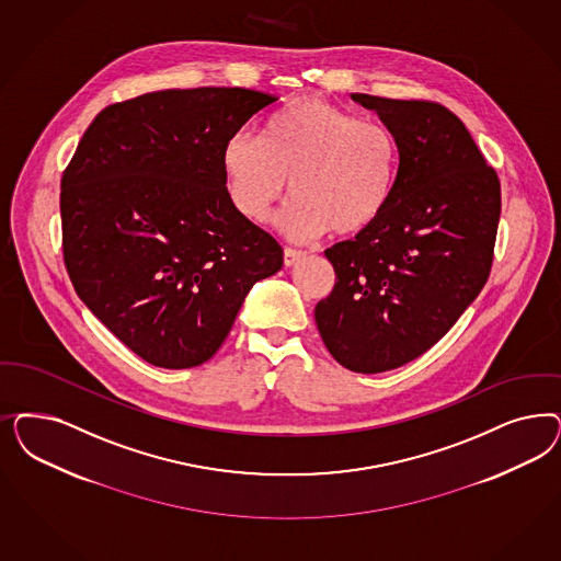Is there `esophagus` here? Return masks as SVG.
Segmentation results:
<instances>
[{
    "mask_svg": "<svg viewBox=\"0 0 561 561\" xmlns=\"http://www.w3.org/2000/svg\"><path fill=\"white\" fill-rule=\"evenodd\" d=\"M304 257H306V253L299 252V250H290V248H287V250H285V266L290 268V266H295L297 262H301Z\"/></svg>",
    "mask_w": 561,
    "mask_h": 561,
    "instance_id": "esophagus-1",
    "label": "esophagus"
}]
</instances>
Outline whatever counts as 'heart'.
I'll use <instances>...</instances> for the list:
<instances>
[{"instance_id": "b5f03b06", "label": "heart", "mask_w": 561, "mask_h": 561, "mask_svg": "<svg viewBox=\"0 0 561 561\" xmlns=\"http://www.w3.org/2000/svg\"><path fill=\"white\" fill-rule=\"evenodd\" d=\"M227 192L237 213L264 222L287 194L276 229L304 243L332 229L357 236L383 215L394 194L398 146L376 122L320 99L276 111L262 140L237 134L222 150Z\"/></svg>"}]
</instances>
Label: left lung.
<instances>
[{"label":"left lung","mask_w":561,"mask_h":561,"mask_svg":"<svg viewBox=\"0 0 561 561\" xmlns=\"http://www.w3.org/2000/svg\"><path fill=\"white\" fill-rule=\"evenodd\" d=\"M394 136V194L367 231L325 250L332 293L316 306L330 355L381 374L432 348L488 283L500 181L467 126L437 103L351 92Z\"/></svg>","instance_id":"8db88e82"}]
</instances>
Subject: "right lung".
<instances>
[{
    "label": "right lung",
    "instance_id": "right-lung-1",
    "mask_svg": "<svg viewBox=\"0 0 561 561\" xmlns=\"http://www.w3.org/2000/svg\"><path fill=\"white\" fill-rule=\"evenodd\" d=\"M278 96L148 92L103 108L61 180L64 260L84 306L145 362L185 369L225 343L283 248L233 208L225 145Z\"/></svg>",
    "mask_w": 561,
    "mask_h": 561
}]
</instances>
